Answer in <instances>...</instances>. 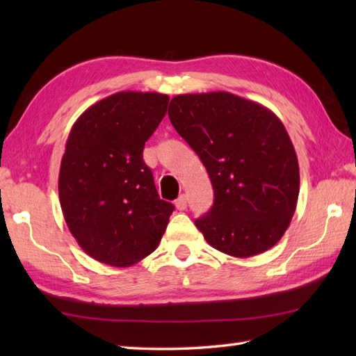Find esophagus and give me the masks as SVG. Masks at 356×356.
<instances>
[{"mask_svg":"<svg viewBox=\"0 0 356 356\" xmlns=\"http://www.w3.org/2000/svg\"><path fill=\"white\" fill-rule=\"evenodd\" d=\"M174 205H176V208L179 211H185L186 209V197H185V195L184 194L180 195V197L176 202H174Z\"/></svg>","mask_w":356,"mask_h":356,"instance_id":"esophagus-1","label":"esophagus"}]
</instances>
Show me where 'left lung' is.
<instances>
[{"label": "left lung", "instance_id": "8db88e82", "mask_svg": "<svg viewBox=\"0 0 356 356\" xmlns=\"http://www.w3.org/2000/svg\"><path fill=\"white\" fill-rule=\"evenodd\" d=\"M168 116L213 184V207L194 222L205 240L238 259L270 249L289 226L300 193L298 159L282 120L228 92L179 95Z\"/></svg>", "mask_w": 356, "mask_h": 356}]
</instances>
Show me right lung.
Wrapping results in <instances>:
<instances>
[{
	"label": "right lung",
	"mask_w": 356,
	"mask_h": 356,
	"mask_svg": "<svg viewBox=\"0 0 356 356\" xmlns=\"http://www.w3.org/2000/svg\"><path fill=\"white\" fill-rule=\"evenodd\" d=\"M170 97L119 92L93 104L73 124L59 170L65 223L92 259L125 268L161 243L172 203L161 200L143 147Z\"/></svg>",
	"instance_id": "add662e5"
}]
</instances>
